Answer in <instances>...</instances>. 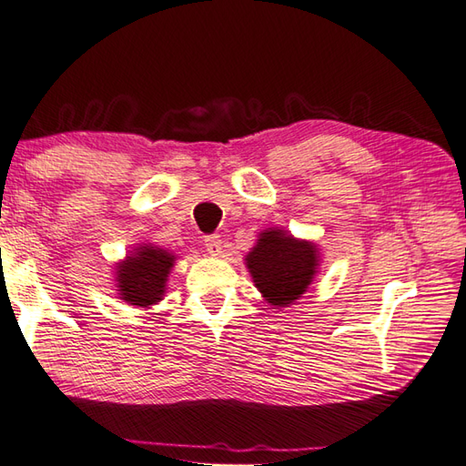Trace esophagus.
<instances>
[{
  "label": "esophagus",
  "instance_id": "34e87169",
  "mask_svg": "<svg viewBox=\"0 0 466 466\" xmlns=\"http://www.w3.org/2000/svg\"><path fill=\"white\" fill-rule=\"evenodd\" d=\"M205 246H207V252H208V254L220 256V252H222V240H220L218 234L207 236V238H205Z\"/></svg>",
  "mask_w": 466,
  "mask_h": 466
}]
</instances>
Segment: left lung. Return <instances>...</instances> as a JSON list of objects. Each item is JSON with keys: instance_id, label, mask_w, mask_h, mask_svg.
<instances>
[{"instance_id": "1", "label": "left lung", "mask_w": 466, "mask_h": 466, "mask_svg": "<svg viewBox=\"0 0 466 466\" xmlns=\"http://www.w3.org/2000/svg\"><path fill=\"white\" fill-rule=\"evenodd\" d=\"M246 266L269 305L289 307L311 285L319 268V249L285 230L268 228L246 256Z\"/></svg>"}]
</instances>
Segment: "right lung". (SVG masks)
Wrapping results in <instances>:
<instances>
[{"mask_svg": "<svg viewBox=\"0 0 466 466\" xmlns=\"http://www.w3.org/2000/svg\"><path fill=\"white\" fill-rule=\"evenodd\" d=\"M175 256L149 244L137 246L116 266L119 299L136 307H151L163 299Z\"/></svg>", "mask_w": 466, "mask_h": 466, "instance_id": "1", "label": "right lung"}]
</instances>
